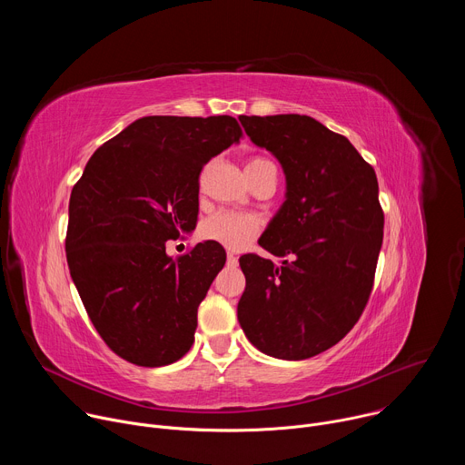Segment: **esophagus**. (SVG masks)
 Instances as JSON below:
<instances>
[{
	"label": "esophagus",
	"instance_id": "obj_1",
	"mask_svg": "<svg viewBox=\"0 0 465 465\" xmlns=\"http://www.w3.org/2000/svg\"><path fill=\"white\" fill-rule=\"evenodd\" d=\"M226 259H228V264H230V267H235V264L239 262L237 261V257L232 253V252H228V255H226Z\"/></svg>",
	"mask_w": 465,
	"mask_h": 465
}]
</instances>
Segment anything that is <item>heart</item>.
Listing matches in <instances>:
<instances>
[{"label": "heart", "mask_w": 465, "mask_h": 465, "mask_svg": "<svg viewBox=\"0 0 465 465\" xmlns=\"http://www.w3.org/2000/svg\"><path fill=\"white\" fill-rule=\"evenodd\" d=\"M267 167H276L269 158L255 156L246 163V174L248 178H253L259 171ZM261 223L252 213L242 212H232V210H221L213 215H210L201 228V233L204 239L219 242L230 250H241L248 246L259 233Z\"/></svg>", "instance_id": "1"}]
</instances>
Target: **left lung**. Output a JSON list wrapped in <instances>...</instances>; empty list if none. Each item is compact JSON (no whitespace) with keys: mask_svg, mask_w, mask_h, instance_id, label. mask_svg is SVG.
Here are the masks:
<instances>
[{"mask_svg":"<svg viewBox=\"0 0 465 465\" xmlns=\"http://www.w3.org/2000/svg\"><path fill=\"white\" fill-rule=\"evenodd\" d=\"M287 176V201L259 244L283 259H239L237 318L248 341L285 361L314 357L359 322L375 280L384 213L373 167L309 115H239Z\"/></svg>","mask_w":465,"mask_h":465,"instance_id":"left-lung-1","label":"left lung"}]
</instances>
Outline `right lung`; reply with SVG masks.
Returning <instances> with one entry per match:
<instances>
[{"label": "right lung", "instance_id": "1", "mask_svg": "<svg viewBox=\"0 0 465 465\" xmlns=\"http://www.w3.org/2000/svg\"><path fill=\"white\" fill-rule=\"evenodd\" d=\"M241 138L232 115H147L101 145L74 185L65 257L117 357L158 368L193 346L198 305L226 252L208 241L173 259L165 242L196 226L204 165Z\"/></svg>", "mask_w": 465, "mask_h": 465}]
</instances>
